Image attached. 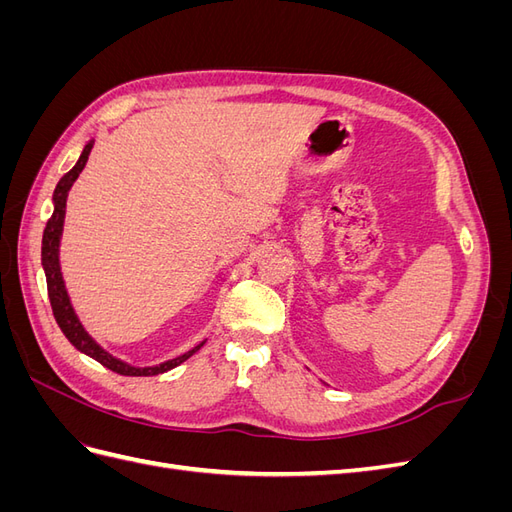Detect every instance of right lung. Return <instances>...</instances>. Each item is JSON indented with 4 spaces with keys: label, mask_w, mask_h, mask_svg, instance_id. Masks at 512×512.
I'll return each mask as SVG.
<instances>
[{
    "label": "right lung",
    "mask_w": 512,
    "mask_h": 512,
    "mask_svg": "<svg viewBox=\"0 0 512 512\" xmlns=\"http://www.w3.org/2000/svg\"><path fill=\"white\" fill-rule=\"evenodd\" d=\"M91 147H94V138L83 147V153L79 162L72 166V170L59 179L57 188L53 192V215L51 220L46 222L44 235H42V269L46 275V288H49V299H51V307H53V316L59 324V329L64 331V335L68 337V342L91 359L98 361L100 365H104L106 369L115 371V374L121 376H158L164 374V371L173 369L177 365H181L183 361H188L194 352H198L200 348L205 346V342H200L198 346H194L192 350L183 352L175 359L164 361L160 365H149V367H134L126 361L117 359L108 350H104L94 337L87 333V329L83 327V322L76 316L70 294L66 290V282L64 275H61V265H59V245H61V232H64V220H66V200H68V192L74 185V181L79 179V175L83 173V168L89 160Z\"/></svg>",
    "instance_id": "add662e5"
}]
</instances>
